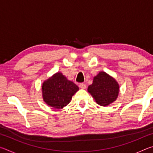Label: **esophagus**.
Segmentation results:
<instances>
[{"label": "esophagus", "mask_w": 153, "mask_h": 153, "mask_svg": "<svg viewBox=\"0 0 153 153\" xmlns=\"http://www.w3.org/2000/svg\"><path fill=\"white\" fill-rule=\"evenodd\" d=\"M79 87L82 89H85L86 86V84H84V83H80V84H79Z\"/></svg>", "instance_id": "obj_1"}]
</instances>
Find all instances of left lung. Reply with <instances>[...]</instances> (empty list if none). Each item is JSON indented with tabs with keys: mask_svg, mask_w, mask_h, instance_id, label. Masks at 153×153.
Wrapping results in <instances>:
<instances>
[{
	"mask_svg": "<svg viewBox=\"0 0 153 153\" xmlns=\"http://www.w3.org/2000/svg\"><path fill=\"white\" fill-rule=\"evenodd\" d=\"M120 91V86L116 80L104 71H100L93 79V82L88 88V92L95 101L102 107H106L116 100Z\"/></svg>",
	"mask_w": 153,
	"mask_h": 153,
	"instance_id": "8db88e82",
	"label": "left lung"
}]
</instances>
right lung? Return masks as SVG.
<instances>
[{
	"mask_svg": "<svg viewBox=\"0 0 153 153\" xmlns=\"http://www.w3.org/2000/svg\"><path fill=\"white\" fill-rule=\"evenodd\" d=\"M78 86L69 81L60 72L44 82L42 86L44 101L55 108H62L68 105Z\"/></svg>",
	"mask_w": 153,
	"mask_h": 153,
	"instance_id": "right-lung-1",
	"label": "right lung"
}]
</instances>
